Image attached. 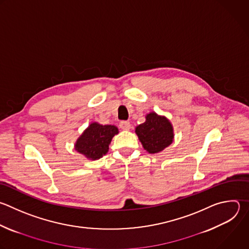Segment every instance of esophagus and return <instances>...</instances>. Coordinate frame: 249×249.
<instances>
[{
    "label": "esophagus",
    "mask_w": 249,
    "mask_h": 249,
    "mask_svg": "<svg viewBox=\"0 0 249 249\" xmlns=\"http://www.w3.org/2000/svg\"><path fill=\"white\" fill-rule=\"evenodd\" d=\"M119 126L124 131H128V130L131 129V123L129 121H122V122H120Z\"/></svg>",
    "instance_id": "esophagus-1"
}]
</instances>
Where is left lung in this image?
Segmentation results:
<instances>
[{
    "label": "left lung",
    "mask_w": 249,
    "mask_h": 249,
    "mask_svg": "<svg viewBox=\"0 0 249 249\" xmlns=\"http://www.w3.org/2000/svg\"><path fill=\"white\" fill-rule=\"evenodd\" d=\"M142 147L151 154L161 152L174 141V128L164 115L151 111L145 115V121L135 128Z\"/></svg>",
    "instance_id": "1"
}]
</instances>
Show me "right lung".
Returning <instances> with one entry per match:
<instances>
[{
	"mask_svg": "<svg viewBox=\"0 0 249 249\" xmlns=\"http://www.w3.org/2000/svg\"><path fill=\"white\" fill-rule=\"evenodd\" d=\"M119 133L114 125L92 122L74 143V148L89 160H97L107 153L112 138Z\"/></svg>",
	"mask_w": 249,
	"mask_h": 249,
	"instance_id": "add662e5",
	"label": "right lung"
}]
</instances>
